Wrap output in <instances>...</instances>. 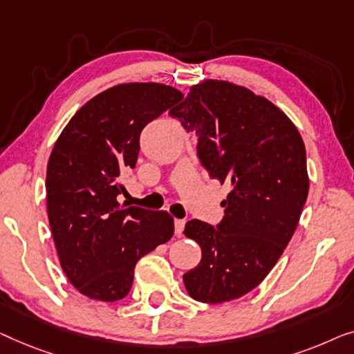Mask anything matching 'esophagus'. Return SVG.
<instances>
[{"mask_svg": "<svg viewBox=\"0 0 354 354\" xmlns=\"http://www.w3.org/2000/svg\"><path fill=\"white\" fill-rule=\"evenodd\" d=\"M184 225H186V221H184V220H175V234H176V236H181Z\"/></svg>", "mask_w": 354, "mask_h": 354, "instance_id": "34e87169", "label": "esophagus"}]
</instances>
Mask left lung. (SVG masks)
I'll return each mask as SVG.
<instances>
[{"label": "left lung", "mask_w": 354, "mask_h": 354, "mask_svg": "<svg viewBox=\"0 0 354 354\" xmlns=\"http://www.w3.org/2000/svg\"><path fill=\"white\" fill-rule=\"evenodd\" d=\"M170 113L196 131L208 175L232 186L220 225L186 223L202 260L184 286L202 303L236 300L270 274L295 232L310 189L305 144L271 101L223 80L194 84Z\"/></svg>", "instance_id": "obj_1"}]
</instances>
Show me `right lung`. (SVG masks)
Wrapping results in <instances>:
<instances>
[{
  "instance_id": "right-lung-1",
  "label": "right lung",
  "mask_w": 354,
  "mask_h": 354,
  "mask_svg": "<svg viewBox=\"0 0 354 354\" xmlns=\"http://www.w3.org/2000/svg\"><path fill=\"white\" fill-rule=\"evenodd\" d=\"M183 99L162 83H122L84 104L54 144L46 203L59 261L73 287L99 301L128 295L134 266L175 232L167 212L127 207L120 176L134 168L139 134Z\"/></svg>"
}]
</instances>
